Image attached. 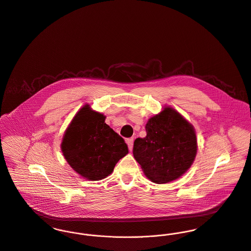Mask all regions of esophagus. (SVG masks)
I'll list each match as a JSON object with an SVG mask.
<instances>
[{
    "mask_svg": "<svg viewBox=\"0 0 251 251\" xmlns=\"http://www.w3.org/2000/svg\"><path fill=\"white\" fill-rule=\"evenodd\" d=\"M126 142H127V144H128L129 150H130V151H132V149H133V144H134V139H133V138L128 139L126 140Z\"/></svg>",
    "mask_w": 251,
    "mask_h": 251,
    "instance_id": "obj_1",
    "label": "esophagus"
}]
</instances>
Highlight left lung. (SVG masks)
Here are the masks:
<instances>
[{
    "label": "left lung",
    "instance_id": "8db88e82",
    "mask_svg": "<svg viewBox=\"0 0 251 251\" xmlns=\"http://www.w3.org/2000/svg\"><path fill=\"white\" fill-rule=\"evenodd\" d=\"M145 130L146 137L135 140L133 154L146 177L158 184L178 179L196 156L193 125L174 109L166 107L148 120Z\"/></svg>",
    "mask_w": 251,
    "mask_h": 251
}]
</instances>
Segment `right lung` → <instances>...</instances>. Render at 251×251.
Segmentation results:
<instances>
[{
  "mask_svg": "<svg viewBox=\"0 0 251 251\" xmlns=\"http://www.w3.org/2000/svg\"><path fill=\"white\" fill-rule=\"evenodd\" d=\"M105 119L104 114L84 105L67 127L60 146L70 167L90 181L109 176L116 163L129 152L124 139Z\"/></svg>",
  "mask_w": 251,
  "mask_h": 251,
  "instance_id": "obj_1",
  "label": "right lung"
}]
</instances>
